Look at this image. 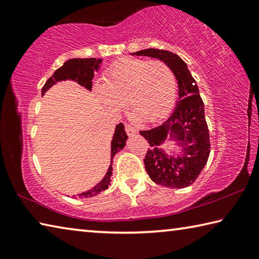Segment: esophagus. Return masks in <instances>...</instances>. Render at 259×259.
<instances>
[{"label": "esophagus", "instance_id": "34e87169", "mask_svg": "<svg viewBox=\"0 0 259 259\" xmlns=\"http://www.w3.org/2000/svg\"><path fill=\"white\" fill-rule=\"evenodd\" d=\"M124 129H125V133L128 134L129 136H133V135H135L136 133H137V129H136L135 126L130 125V124H125L124 125Z\"/></svg>", "mask_w": 259, "mask_h": 259}]
</instances>
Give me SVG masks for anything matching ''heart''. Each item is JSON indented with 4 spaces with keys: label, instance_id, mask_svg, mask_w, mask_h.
Masks as SVG:
<instances>
[{
    "label": "heart",
    "instance_id": "obj_1",
    "mask_svg": "<svg viewBox=\"0 0 259 259\" xmlns=\"http://www.w3.org/2000/svg\"><path fill=\"white\" fill-rule=\"evenodd\" d=\"M95 93L105 107L120 112L125 103L136 116L156 122L171 109L177 82L172 69L162 60L124 58L104 74Z\"/></svg>",
    "mask_w": 259,
    "mask_h": 259
}]
</instances>
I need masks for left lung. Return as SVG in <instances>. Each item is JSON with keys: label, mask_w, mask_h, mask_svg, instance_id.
Wrapping results in <instances>:
<instances>
[{"label": "left lung", "mask_w": 259, "mask_h": 259, "mask_svg": "<svg viewBox=\"0 0 259 259\" xmlns=\"http://www.w3.org/2000/svg\"><path fill=\"white\" fill-rule=\"evenodd\" d=\"M134 55L164 61L172 69L179 89L176 108L169 119L155 128L139 131L151 146L144 159L146 171L159 185L171 188L190 186L202 171L210 154L209 129L199 88L185 61L174 52L152 48ZM168 137L176 139L182 147L181 157L166 155L159 147Z\"/></svg>", "instance_id": "obj_1"}]
</instances>
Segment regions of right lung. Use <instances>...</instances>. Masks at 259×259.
Instances as JSON below:
<instances>
[{
  "mask_svg": "<svg viewBox=\"0 0 259 259\" xmlns=\"http://www.w3.org/2000/svg\"><path fill=\"white\" fill-rule=\"evenodd\" d=\"M102 64V59H96V58H73L67 61H65L63 66L59 67L54 73L49 80L46 82V84L42 88V95L46 94V91L51 88L56 82L58 81H65V80H73L76 81L78 84L87 88L88 90H91L93 88V78L95 75V71H98V68ZM128 136H126L124 131L123 123H119L115 128V133H114L112 144H111V160H113L114 155L117 152H120L122 148L125 146V142ZM112 162V161H111ZM112 164L109 165L108 171L105 175L103 181L98 183L94 188H91L88 192L81 193L77 194L80 198H91L99 194L100 192H103L108 188L109 183H111V176H112Z\"/></svg>",
  "mask_w": 259,
  "mask_h": 259,
  "instance_id": "obj_1",
  "label": "right lung"
}]
</instances>
